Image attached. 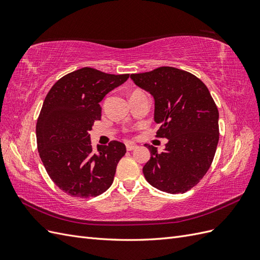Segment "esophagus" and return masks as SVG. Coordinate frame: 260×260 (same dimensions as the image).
<instances>
[{"mask_svg": "<svg viewBox=\"0 0 260 260\" xmlns=\"http://www.w3.org/2000/svg\"><path fill=\"white\" fill-rule=\"evenodd\" d=\"M125 147H127L128 151H133V149H136L138 146L135 144H131V143H127L125 144Z\"/></svg>", "mask_w": 260, "mask_h": 260, "instance_id": "esophagus-1", "label": "esophagus"}]
</instances>
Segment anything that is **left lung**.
<instances>
[{"instance_id": "obj_1", "label": "left lung", "mask_w": 260, "mask_h": 260, "mask_svg": "<svg viewBox=\"0 0 260 260\" xmlns=\"http://www.w3.org/2000/svg\"><path fill=\"white\" fill-rule=\"evenodd\" d=\"M155 100L157 137L168 139L161 153L145 144L151 158L143 167L147 182L162 192L185 193L206 175L219 141V113L207 86L194 75L159 67L130 76Z\"/></svg>"}]
</instances>
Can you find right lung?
I'll return each mask as SVG.
<instances>
[{"label":"right lung","instance_id":"1","mask_svg":"<svg viewBox=\"0 0 260 260\" xmlns=\"http://www.w3.org/2000/svg\"><path fill=\"white\" fill-rule=\"evenodd\" d=\"M128 78L84 67L61 77L46 94L36 127L38 151L53 182L68 195L95 198L112 185L125 145L112 141L94 151L89 131L101 119L100 102Z\"/></svg>","mask_w":260,"mask_h":260}]
</instances>
